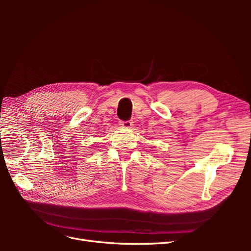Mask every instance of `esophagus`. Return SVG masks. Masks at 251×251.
<instances>
[{"label":"esophagus","mask_w":251,"mask_h":251,"mask_svg":"<svg viewBox=\"0 0 251 251\" xmlns=\"http://www.w3.org/2000/svg\"><path fill=\"white\" fill-rule=\"evenodd\" d=\"M120 126H123V127H125V128H130V127H132L133 123H132L131 120H127V121H121V123H120Z\"/></svg>","instance_id":"esophagus-1"}]
</instances>
